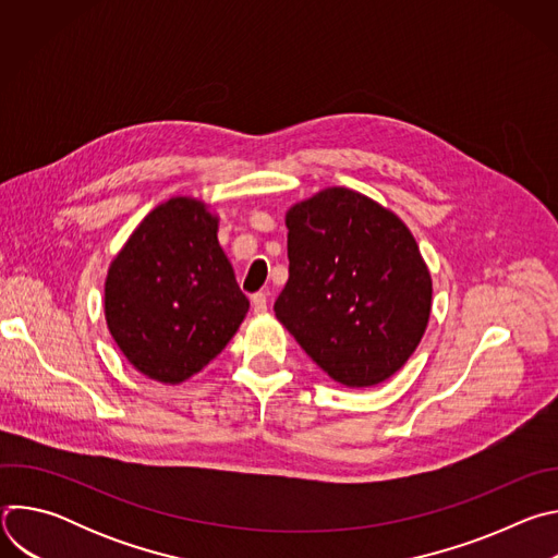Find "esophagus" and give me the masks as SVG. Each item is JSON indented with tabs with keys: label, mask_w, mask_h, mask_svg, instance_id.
<instances>
[{
	"label": "esophagus",
	"mask_w": 558,
	"mask_h": 558,
	"mask_svg": "<svg viewBox=\"0 0 558 558\" xmlns=\"http://www.w3.org/2000/svg\"><path fill=\"white\" fill-rule=\"evenodd\" d=\"M252 308L254 313H265L267 311V293H254L252 295Z\"/></svg>",
	"instance_id": "1"
}]
</instances>
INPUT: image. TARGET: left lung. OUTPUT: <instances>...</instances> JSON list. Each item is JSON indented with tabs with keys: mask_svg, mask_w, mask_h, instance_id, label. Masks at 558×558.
I'll use <instances>...</instances> for the list:
<instances>
[{
	"mask_svg": "<svg viewBox=\"0 0 558 558\" xmlns=\"http://www.w3.org/2000/svg\"><path fill=\"white\" fill-rule=\"evenodd\" d=\"M289 280L274 311L336 381L400 371L430 317L433 282L409 227L368 196L329 187L287 211Z\"/></svg>",
	"mask_w": 558,
	"mask_h": 558,
	"instance_id": "8db88e82",
	"label": "left lung"
}]
</instances>
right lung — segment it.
<instances>
[{
  "instance_id": "add662e5",
  "label": "right lung",
  "mask_w": 558,
  "mask_h": 558,
  "mask_svg": "<svg viewBox=\"0 0 558 558\" xmlns=\"http://www.w3.org/2000/svg\"><path fill=\"white\" fill-rule=\"evenodd\" d=\"M216 231L218 218L201 201L170 198L110 265L108 329L128 362L156 381L179 384L207 366L250 311Z\"/></svg>"
}]
</instances>
